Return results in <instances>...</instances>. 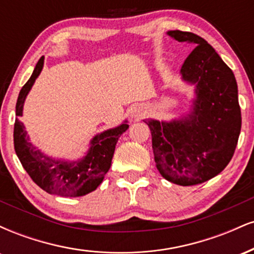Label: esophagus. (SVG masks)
<instances>
[{
  "mask_svg": "<svg viewBox=\"0 0 254 254\" xmlns=\"http://www.w3.org/2000/svg\"><path fill=\"white\" fill-rule=\"evenodd\" d=\"M144 113H145V110L143 109V107L136 106V107H133L132 110H131L130 116H131V118L138 119L139 117H142V116H143Z\"/></svg>",
  "mask_w": 254,
  "mask_h": 254,
  "instance_id": "1",
  "label": "esophagus"
}]
</instances>
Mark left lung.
Returning <instances> with one entry per match:
<instances>
[{"label":"left lung","mask_w":254,"mask_h":254,"mask_svg":"<svg viewBox=\"0 0 254 254\" xmlns=\"http://www.w3.org/2000/svg\"><path fill=\"white\" fill-rule=\"evenodd\" d=\"M196 48L180 75L194 87L191 109L172 121H143L151 132L156 168L180 186L202 184L221 173L232 160L241 130V111L234 74L206 40L191 32L168 31Z\"/></svg>","instance_id":"1"}]
</instances>
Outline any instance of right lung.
Returning a JSON list of instances; mask_svg holds the SVG:
<instances>
[{"label":"right lung","instance_id":"add662e5","mask_svg":"<svg viewBox=\"0 0 254 254\" xmlns=\"http://www.w3.org/2000/svg\"><path fill=\"white\" fill-rule=\"evenodd\" d=\"M44 66V57L38 61L30 80L19 93L15 107L14 124V148L21 162L34 183L50 194L63 197H80L97 190L103 183L105 174L111 167L116 144L122 133L129 129L127 121L112 129L105 130L90 139L89 148L81 159H54L38 149L30 142L25 125L17 117L24 112V104L28 93L36 82Z\"/></svg>","mask_w":254,"mask_h":254}]
</instances>
